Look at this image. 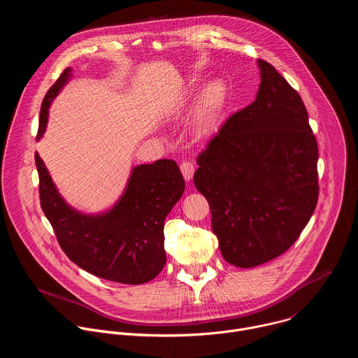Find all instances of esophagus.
Returning <instances> with one entry per match:
<instances>
[{
	"instance_id": "1",
	"label": "esophagus",
	"mask_w": 358,
	"mask_h": 358,
	"mask_svg": "<svg viewBox=\"0 0 358 358\" xmlns=\"http://www.w3.org/2000/svg\"><path fill=\"white\" fill-rule=\"evenodd\" d=\"M180 170H181V173H182V177H184L187 181L192 180L195 169H194V164H192L191 162H182V163L180 164Z\"/></svg>"
}]
</instances>
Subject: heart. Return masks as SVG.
<instances>
[{
    "mask_svg": "<svg viewBox=\"0 0 358 358\" xmlns=\"http://www.w3.org/2000/svg\"><path fill=\"white\" fill-rule=\"evenodd\" d=\"M195 78H189L187 86H192ZM227 105V86L220 79H213L202 87L192 116V130L198 137L211 136L220 126Z\"/></svg>",
    "mask_w": 358,
    "mask_h": 358,
    "instance_id": "1",
    "label": "heart"
}]
</instances>
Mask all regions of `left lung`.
Wrapping results in <instances>:
<instances>
[{
  "mask_svg": "<svg viewBox=\"0 0 358 358\" xmlns=\"http://www.w3.org/2000/svg\"><path fill=\"white\" fill-rule=\"evenodd\" d=\"M257 99L231 116L198 160L194 185L208 199L224 259L269 262L299 238L317 198L319 148L299 93L258 59Z\"/></svg>",
  "mask_w": 358,
  "mask_h": 358,
  "instance_id": "left-lung-1",
  "label": "left lung"
}]
</instances>
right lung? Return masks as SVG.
<instances>
[{
	"label": "right lung",
	"mask_w": 358,
	"mask_h": 358,
	"mask_svg": "<svg viewBox=\"0 0 358 358\" xmlns=\"http://www.w3.org/2000/svg\"><path fill=\"white\" fill-rule=\"evenodd\" d=\"M66 68L42 101L38 140L49 108L72 79ZM41 207L68 258L83 271L106 280L141 285L155 279L166 265L164 220L182 196L185 182L174 160L134 166L126 187L109 210L82 213L61 195L36 152Z\"/></svg>",
	"instance_id": "right-lung-1"
}]
</instances>
